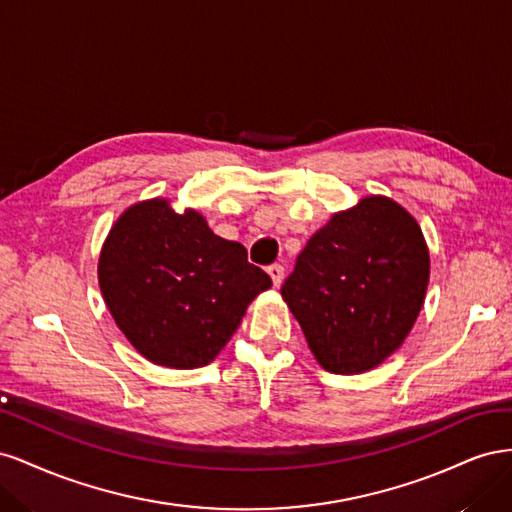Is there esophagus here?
<instances>
[{"label": "esophagus", "instance_id": "34e87169", "mask_svg": "<svg viewBox=\"0 0 512 512\" xmlns=\"http://www.w3.org/2000/svg\"><path fill=\"white\" fill-rule=\"evenodd\" d=\"M267 271H269V275H271L273 286L280 288L282 282H284V267H282V265H271Z\"/></svg>", "mask_w": 512, "mask_h": 512}]
</instances>
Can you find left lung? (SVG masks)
Masks as SVG:
<instances>
[{
	"instance_id": "8db88e82",
	"label": "left lung",
	"mask_w": 512,
	"mask_h": 512,
	"mask_svg": "<svg viewBox=\"0 0 512 512\" xmlns=\"http://www.w3.org/2000/svg\"><path fill=\"white\" fill-rule=\"evenodd\" d=\"M429 284L421 226L386 196H365L307 241L282 297L333 374H363L404 344Z\"/></svg>"
}]
</instances>
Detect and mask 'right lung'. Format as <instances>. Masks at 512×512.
Listing matches in <instances>:
<instances>
[{
    "mask_svg": "<svg viewBox=\"0 0 512 512\" xmlns=\"http://www.w3.org/2000/svg\"><path fill=\"white\" fill-rule=\"evenodd\" d=\"M98 282L121 333L147 361L209 365L271 277L247 262L194 209L175 213L166 198L121 213L102 245Z\"/></svg>",
    "mask_w": 512,
    "mask_h": 512,
    "instance_id": "right-lung-1",
    "label": "right lung"
}]
</instances>
